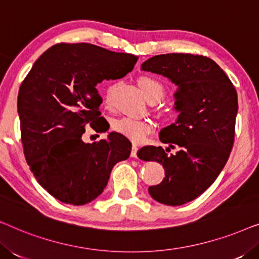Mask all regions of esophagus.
<instances>
[{"instance_id":"1","label":"esophagus","mask_w":259,"mask_h":259,"mask_svg":"<svg viewBox=\"0 0 259 259\" xmlns=\"http://www.w3.org/2000/svg\"><path fill=\"white\" fill-rule=\"evenodd\" d=\"M137 152H138L137 145H133V146H132V151H131V157H132V158H137Z\"/></svg>"}]
</instances>
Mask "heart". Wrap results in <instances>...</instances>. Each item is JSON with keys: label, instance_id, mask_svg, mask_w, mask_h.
Instances as JSON below:
<instances>
[{"label": "heart", "instance_id": "heart-1", "mask_svg": "<svg viewBox=\"0 0 259 259\" xmlns=\"http://www.w3.org/2000/svg\"><path fill=\"white\" fill-rule=\"evenodd\" d=\"M138 83H139L140 90L147 100L153 98L161 99L164 95V87L153 77L140 76L138 79ZM112 128L133 143H141L147 134L151 132L152 126L147 120L122 116V118L115 119L112 122Z\"/></svg>", "mask_w": 259, "mask_h": 259}]
</instances>
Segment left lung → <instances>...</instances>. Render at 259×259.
I'll use <instances>...</instances> for the list:
<instances>
[{
    "instance_id": "8db88e82",
    "label": "left lung",
    "mask_w": 259,
    "mask_h": 259,
    "mask_svg": "<svg viewBox=\"0 0 259 259\" xmlns=\"http://www.w3.org/2000/svg\"><path fill=\"white\" fill-rule=\"evenodd\" d=\"M141 69L167 77L177 86L173 108L178 118L160 131L159 139L178 151L167 154L161 146H146L138 157L157 161L165 169L162 182L148 187L150 196L178 206L206 191L228 161L235 139L237 92L224 70L206 56L155 55Z\"/></svg>"
}]
</instances>
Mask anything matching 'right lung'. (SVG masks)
Returning <instances> with one entry per match:
<instances>
[{
	"mask_svg": "<svg viewBox=\"0 0 259 259\" xmlns=\"http://www.w3.org/2000/svg\"><path fill=\"white\" fill-rule=\"evenodd\" d=\"M137 61L94 45L59 44L35 61L21 84L17 112L26 160L37 183L62 203L95 199L113 166L130 157L132 144L121 134L109 132L92 144L82 134L100 119L98 84L123 77Z\"/></svg>",
	"mask_w": 259,
	"mask_h": 259,
	"instance_id": "add662e5",
	"label": "right lung"
}]
</instances>
